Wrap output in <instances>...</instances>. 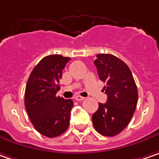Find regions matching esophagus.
Instances as JSON below:
<instances>
[{"mask_svg":"<svg viewBox=\"0 0 159 159\" xmlns=\"http://www.w3.org/2000/svg\"><path fill=\"white\" fill-rule=\"evenodd\" d=\"M75 100H77V101H82V100H84V98L82 97V96H79V95H76V96L75 97Z\"/></svg>","mask_w":159,"mask_h":159,"instance_id":"1","label":"esophagus"}]
</instances>
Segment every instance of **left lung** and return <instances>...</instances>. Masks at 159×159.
Returning a JSON list of instances; mask_svg holds the SVG:
<instances>
[{"mask_svg": "<svg viewBox=\"0 0 159 159\" xmlns=\"http://www.w3.org/2000/svg\"><path fill=\"white\" fill-rule=\"evenodd\" d=\"M100 79L105 83L106 103H99L93 115V126L104 136H115L126 127L134 113L138 91L128 66L111 54H98L94 60Z\"/></svg>", "mask_w": 159, "mask_h": 159, "instance_id": "1", "label": "left lung"}]
</instances>
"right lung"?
Segmentation results:
<instances>
[{
    "mask_svg": "<svg viewBox=\"0 0 159 159\" xmlns=\"http://www.w3.org/2000/svg\"><path fill=\"white\" fill-rule=\"evenodd\" d=\"M70 58L49 55L42 59L29 75L25 92V105L33 125L49 138L66 132L69 125L73 100L57 96L62 70Z\"/></svg>",
    "mask_w": 159,
    "mask_h": 159,
    "instance_id": "right-lung-1",
    "label": "right lung"
}]
</instances>
